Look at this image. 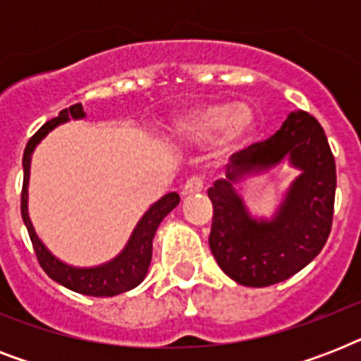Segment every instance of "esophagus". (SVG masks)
I'll return each instance as SVG.
<instances>
[{
    "label": "esophagus",
    "mask_w": 361,
    "mask_h": 361,
    "mask_svg": "<svg viewBox=\"0 0 361 361\" xmlns=\"http://www.w3.org/2000/svg\"><path fill=\"white\" fill-rule=\"evenodd\" d=\"M204 189V180L198 178V176H192L185 181V185L181 187V195L187 197V195H195V192H200Z\"/></svg>",
    "instance_id": "34e87169"
}]
</instances>
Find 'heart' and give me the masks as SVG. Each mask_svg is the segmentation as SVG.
<instances>
[{"label":"heart","mask_w":361,"mask_h":361,"mask_svg":"<svg viewBox=\"0 0 361 361\" xmlns=\"http://www.w3.org/2000/svg\"><path fill=\"white\" fill-rule=\"evenodd\" d=\"M255 129V114L245 104L215 103L181 116L176 121V130L191 140H214L223 135L228 144L245 140Z\"/></svg>","instance_id":"1"}]
</instances>
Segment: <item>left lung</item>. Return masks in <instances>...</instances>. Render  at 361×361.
Returning <instances> with one entry per match:
<instances>
[{
	"mask_svg": "<svg viewBox=\"0 0 361 361\" xmlns=\"http://www.w3.org/2000/svg\"><path fill=\"white\" fill-rule=\"evenodd\" d=\"M285 157L302 174L274 220H251L231 185ZM336 185V159L324 129L303 110L292 112L268 140L234 153L226 180L208 189L214 206L209 249L221 269L240 285L269 286L305 268L330 236Z\"/></svg>",
	"mask_w": 361,
	"mask_h": 361,
	"instance_id": "left-lung-1",
	"label": "left lung"
}]
</instances>
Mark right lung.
<instances>
[{
    "instance_id": "obj_1",
    "label": "right lung",
    "mask_w": 361,
    "mask_h": 361,
    "mask_svg": "<svg viewBox=\"0 0 361 361\" xmlns=\"http://www.w3.org/2000/svg\"><path fill=\"white\" fill-rule=\"evenodd\" d=\"M84 109L80 103L73 104L69 109L61 110L58 118H52L50 121L42 125L41 129L37 130L35 135L31 136L27 146L24 149V183H22V198H20V212H22V219L30 234L31 245L37 255V260L44 269V274L54 279L59 285L67 286L69 290H75L78 294H86V296H118L121 292H127L140 285L142 279L146 277L149 262H152V241L155 236L159 223L172 212V209L180 204V195L178 192H169L164 195L159 202H155L152 208L147 209L144 217L138 221L129 243L125 247L121 255L109 264L97 266V268H73L67 264L59 262L58 258L52 257L47 251V247L42 245L41 240L37 238L33 225H31L30 215H27V180H30V163L31 153L35 146L44 138V136L58 127L59 123H65L69 118H84Z\"/></svg>"
}]
</instances>
